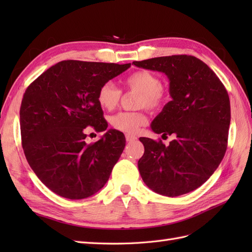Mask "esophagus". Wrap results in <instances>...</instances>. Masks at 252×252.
<instances>
[{"label": "esophagus", "mask_w": 252, "mask_h": 252, "mask_svg": "<svg viewBox=\"0 0 252 252\" xmlns=\"http://www.w3.org/2000/svg\"><path fill=\"white\" fill-rule=\"evenodd\" d=\"M126 142H133V141H135V140H137V137H136L135 135L126 134Z\"/></svg>", "instance_id": "obj_1"}]
</instances>
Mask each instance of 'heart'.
<instances>
[{
  "label": "heart",
  "mask_w": 252,
  "mask_h": 252,
  "mask_svg": "<svg viewBox=\"0 0 252 252\" xmlns=\"http://www.w3.org/2000/svg\"><path fill=\"white\" fill-rule=\"evenodd\" d=\"M125 85L126 89L140 93L136 99L137 108L146 107L152 110L159 109L169 97L168 92L162 88L161 79L148 70L132 73L126 79ZM121 91L110 82L101 85L98 90L97 101L103 109L114 110L119 105ZM147 122V116L143 111L119 112L110 118L111 126L126 134H135Z\"/></svg>",
  "instance_id": "b5f03b06"
}]
</instances>
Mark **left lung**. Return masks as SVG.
<instances>
[{
	"label": "left lung",
	"instance_id": "left-lung-1",
	"mask_svg": "<svg viewBox=\"0 0 252 252\" xmlns=\"http://www.w3.org/2000/svg\"><path fill=\"white\" fill-rule=\"evenodd\" d=\"M163 72L172 100L152 122L157 134L174 138L168 146L141 137L145 152L137 165L149 189L176 197L201 186L225 155L231 105L227 91L205 63L190 55H172L133 62Z\"/></svg>",
	"mask_w": 252,
	"mask_h": 252
}]
</instances>
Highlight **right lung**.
Wrapping results in <instances>:
<instances>
[{"label":"right lung","instance_id":"1","mask_svg":"<svg viewBox=\"0 0 252 252\" xmlns=\"http://www.w3.org/2000/svg\"><path fill=\"white\" fill-rule=\"evenodd\" d=\"M131 63L63 61L26 90L20 106L21 143L27 161L46 187L68 199L97 192L126 146V137L108 130L85 143L84 129L106 131L98 90Z\"/></svg>","mask_w":252,"mask_h":252}]
</instances>
